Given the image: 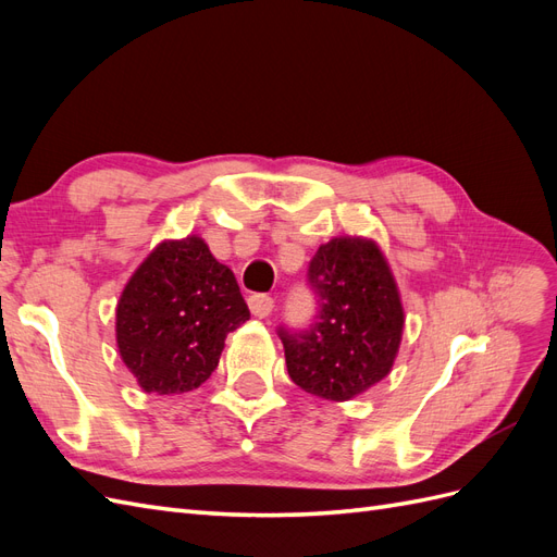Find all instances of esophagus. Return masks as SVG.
Listing matches in <instances>:
<instances>
[{
    "label": "esophagus",
    "instance_id": "34e87169",
    "mask_svg": "<svg viewBox=\"0 0 557 557\" xmlns=\"http://www.w3.org/2000/svg\"><path fill=\"white\" fill-rule=\"evenodd\" d=\"M248 309L252 315L258 318H267L269 313L274 311V299L269 295H250L248 297Z\"/></svg>",
    "mask_w": 557,
    "mask_h": 557
}]
</instances>
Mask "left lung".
I'll use <instances>...</instances> for the list:
<instances>
[{"label":"left lung","mask_w":557,"mask_h":557,"mask_svg":"<svg viewBox=\"0 0 557 557\" xmlns=\"http://www.w3.org/2000/svg\"><path fill=\"white\" fill-rule=\"evenodd\" d=\"M315 320L305 330L278 327L290 379L315 397L344 401L391 374L404 309L381 248L336 237L309 262Z\"/></svg>","instance_id":"left-lung-1"}]
</instances>
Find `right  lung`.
Returning <instances> with one entry per match:
<instances>
[{
  "instance_id": "1",
  "label": "right lung",
  "mask_w": 557,
  "mask_h": 557,
  "mask_svg": "<svg viewBox=\"0 0 557 557\" xmlns=\"http://www.w3.org/2000/svg\"><path fill=\"white\" fill-rule=\"evenodd\" d=\"M248 318L237 278L190 234L162 242L127 281L115 309L117 350L146 393H190Z\"/></svg>"
}]
</instances>
